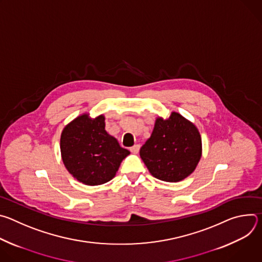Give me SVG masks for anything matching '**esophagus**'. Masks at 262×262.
Returning a JSON list of instances; mask_svg holds the SVG:
<instances>
[{
	"mask_svg": "<svg viewBox=\"0 0 262 262\" xmlns=\"http://www.w3.org/2000/svg\"><path fill=\"white\" fill-rule=\"evenodd\" d=\"M139 150H140V145L139 144H136L133 147H130V152H133V154H138Z\"/></svg>",
	"mask_w": 262,
	"mask_h": 262,
	"instance_id": "esophagus-1",
	"label": "esophagus"
}]
</instances>
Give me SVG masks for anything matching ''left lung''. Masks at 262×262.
<instances>
[{
	"instance_id": "1",
	"label": "left lung",
	"mask_w": 262,
	"mask_h": 262,
	"mask_svg": "<svg viewBox=\"0 0 262 262\" xmlns=\"http://www.w3.org/2000/svg\"><path fill=\"white\" fill-rule=\"evenodd\" d=\"M202 156L198 128L176 112L158 117L152 134L140 149V157L156 178L177 182L191 175Z\"/></svg>"
}]
</instances>
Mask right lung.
Returning <instances> with one entry per match:
<instances>
[{
    "label": "right lung",
    "instance_id": "1",
    "mask_svg": "<svg viewBox=\"0 0 262 262\" xmlns=\"http://www.w3.org/2000/svg\"><path fill=\"white\" fill-rule=\"evenodd\" d=\"M104 116L83 114L62 130L60 149L68 172L80 182L98 185L113 179L130 154L104 129Z\"/></svg>",
    "mask_w": 262,
    "mask_h": 262
}]
</instances>
